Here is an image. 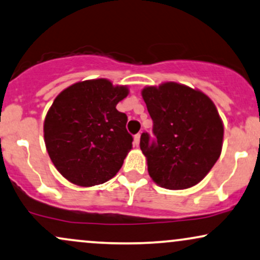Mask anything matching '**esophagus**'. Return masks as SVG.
<instances>
[{
    "instance_id": "34e87169",
    "label": "esophagus",
    "mask_w": 260,
    "mask_h": 260,
    "mask_svg": "<svg viewBox=\"0 0 260 260\" xmlns=\"http://www.w3.org/2000/svg\"><path fill=\"white\" fill-rule=\"evenodd\" d=\"M140 139H141V134H137V135L134 136V145L136 147L140 146Z\"/></svg>"
}]
</instances>
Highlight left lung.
Returning <instances> with one entry per match:
<instances>
[{
  "label": "left lung",
  "instance_id": "8db88e82",
  "mask_svg": "<svg viewBox=\"0 0 260 260\" xmlns=\"http://www.w3.org/2000/svg\"><path fill=\"white\" fill-rule=\"evenodd\" d=\"M153 119L156 142L141 135L148 174L160 187L181 190L197 185L218 160L224 125L213 101L199 89L164 82L141 91Z\"/></svg>",
  "mask_w": 260,
  "mask_h": 260
}]
</instances>
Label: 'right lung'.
I'll use <instances>...</instances> for the list:
<instances>
[{
	"instance_id": "add662e5",
	"label": "right lung",
	"mask_w": 260,
	"mask_h": 260,
	"mask_svg": "<svg viewBox=\"0 0 260 260\" xmlns=\"http://www.w3.org/2000/svg\"><path fill=\"white\" fill-rule=\"evenodd\" d=\"M127 85L106 78L67 86L54 100L43 124L44 143L57 171L79 187H94L113 178L133 148L126 114L118 102Z\"/></svg>"
}]
</instances>
